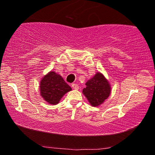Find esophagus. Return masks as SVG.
Segmentation results:
<instances>
[{
	"instance_id": "34e87169",
	"label": "esophagus",
	"mask_w": 155,
	"mask_h": 155,
	"mask_svg": "<svg viewBox=\"0 0 155 155\" xmlns=\"http://www.w3.org/2000/svg\"><path fill=\"white\" fill-rule=\"evenodd\" d=\"M72 87H73V89H74V90H78L79 86H78L77 84H72Z\"/></svg>"
}]
</instances>
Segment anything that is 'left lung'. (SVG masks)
Returning <instances> with one entry per match:
<instances>
[{"instance_id":"left-lung-1","label":"left lung","mask_w":155,"mask_h":155,"mask_svg":"<svg viewBox=\"0 0 155 155\" xmlns=\"http://www.w3.org/2000/svg\"><path fill=\"white\" fill-rule=\"evenodd\" d=\"M82 93L92 107H99L108 99L111 92V84L102 73L97 72L86 82Z\"/></svg>"}]
</instances>
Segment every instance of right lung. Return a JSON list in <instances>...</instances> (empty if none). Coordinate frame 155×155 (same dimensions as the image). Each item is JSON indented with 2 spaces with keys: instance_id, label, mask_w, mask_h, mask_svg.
Returning <instances> with one entry per match:
<instances>
[{
  "instance_id": "right-lung-1",
  "label": "right lung",
  "mask_w": 155,
  "mask_h": 155,
  "mask_svg": "<svg viewBox=\"0 0 155 155\" xmlns=\"http://www.w3.org/2000/svg\"><path fill=\"white\" fill-rule=\"evenodd\" d=\"M39 90L40 95L46 102L56 105L72 89L59 74L55 71H50L41 78Z\"/></svg>"
}]
</instances>
